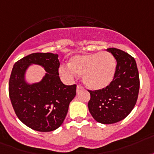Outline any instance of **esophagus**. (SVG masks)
I'll use <instances>...</instances> for the list:
<instances>
[{"mask_svg": "<svg viewBox=\"0 0 154 154\" xmlns=\"http://www.w3.org/2000/svg\"><path fill=\"white\" fill-rule=\"evenodd\" d=\"M83 89V87L81 85H77V92H78V91H80V90Z\"/></svg>", "mask_w": 154, "mask_h": 154, "instance_id": "obj_1", "label": "esophagus"}]
</instances>
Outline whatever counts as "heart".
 Instances as JSON below:
<instances>
[{
	"instance_id": "1",
	"label": "heart",
	"mask_w": 154,
	"mask_h": 154,
	"mask_svg": "<svg viewBox=\"0 0 154 154\" xmlns=\"http://www.w3.org/2000/svg\"><path fill=\"white\" fill-rule=\"evenodd\" d=\"M116 69L114 56L104 51L71 57L69 66L60 67L59 73L69 81H73L76 73L83 75V82L88 88L101 90L112 83Z\"/></svg>"
}]
</instances>
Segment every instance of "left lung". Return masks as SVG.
<instances>
[{
	"label": "left lung",
	"instance_id": "left-lung-1",
	"mask_svg": "<svg viewBox=\"0 0 154 154\" xmlns=\"http://www.w3.org/2000/svg\"><path fill=\"white\" fill-rule=\"evenodd\" d=\"M117 62L113 81L107 88L89 91L88 111L95 120L112 124L133 110L139 92V75L134 58L119 49L108 48Z\"/></svg>",
	"mask_w": 154,
	"mask_h": 154
}]
</instances>
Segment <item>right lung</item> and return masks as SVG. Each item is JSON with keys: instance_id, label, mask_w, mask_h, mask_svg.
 <instances>
[{"instance_id": "1", "label": "right lung", "mask_w": 154, "mask_h": 154, "mask_svg": "<svg viewBox=\"0 0 154 154\" xmlns=\"http://www.w3.org/2000/svg\"><path fill=\"white\" fill-rule=\"evenodd\" d=\"M33 64L46 71L41 81L29 82L26 71ZM58 54L34 53L15 63L8 85L9 97L16 116L27 127L50 132L62 124L69 105L76 96L77 86L66 85L60 80Z\"/></svg>"}]
</instances>
